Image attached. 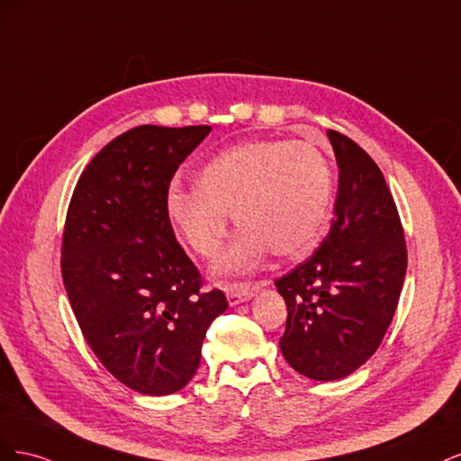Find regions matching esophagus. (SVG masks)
I'll list each match as a JSON object with an SVG mask.
<instances>
[{"instance_id": "obj_1", "label": "esophagus", "mask_w": 461, "mask_h": 461, "mask_svg": "<svg viewBox=\"0 0 461 461\" xmlns=\"http://www.w3.org/2000/svg\"><path fill=\"white\" fill-rule=\"evenodd\" d=\"M259 290V285H242V286H230L227 290V298L230 305H239L242 302H248L249 298L256 296V292Z\"/></svg>"}]
</instances>
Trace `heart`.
<instances>
[{
	"instance_id": "heart-1",
	"label": "heart",
	"mask_w": 461,
	"mask_h": 461,
	"mask_svg": "<svg viewBox=\"0 0 461 461\" xmlns=\"http://www.w3.org/2000/svg\"><path fill=\"white\" fill-rule=\"evenodd\" d=\"M332 203V171L310 142L256 140L221 151L198 175V188L173 185L167 213L183 240L203 259L219 256L229 215L244 229L217 263L242 276L273 252L302 256L319 240Z\"/></svg>"
}]
</instances>
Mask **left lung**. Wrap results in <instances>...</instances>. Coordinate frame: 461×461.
<instances>
[{"label":"left lung","mask_w":461,"mask_h":461,"mask_svg":"<svg viewBox=\"0 0 461 461\" xmlns=\"http://www.w3.org/2000/svg\"><path fill=\"white\" fill-rule=\"evenodd\" d=\"M339 163L334 219L317 252L276 278L286 302L281 352L313 381H337L376 352L408 267L398 209L376 163L350 138L327 132Z\"/></svg>","instance_id":"left-lung-1"}]
</instances>
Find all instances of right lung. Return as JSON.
<instances>
[{"mask_svg":"<svg viewBox=\"0 0 461 461\" xmlns=\"http://www.w3.org/2000/svg\"><path fill=\"white\" fill-rule=\"evenodd\" d=\"M209 132L127 131L88 163L68 203L61 275L73 313L104 367L146 396L190 383L205 332L229 305L221 290H202L165 205L178 165Z\"/></svg>","mask_w":461,"mask_h":461,"instance_id":"obj_1","label":"right lung"}]
</instances>
